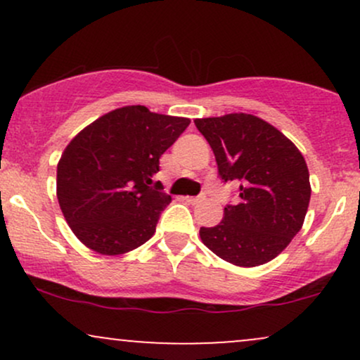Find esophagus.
Wrapping results in <instances>:
<instances>
[{
	"instance_id": "1",
	"label": "esophagus",
	"mask_w": 360,
	"mask_h": 360,
	"mask_svg": "<svg viewBox=\"0 0 360 360\" xmlns=\"http://www.w3.org/2000/svg\"><path fill=\"white\" fill-rule=\"evenodd\" d=\"M205 200V194H200V196H188L186 198V201L191 205H196V203H201V201Z\"/></svg>"
}]
</instances>
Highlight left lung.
<instances>
[{"instance_id":"1","label":"left lung","mask_w":360,"mask_h":360,"mask_svg":"<svg viewBox=\"0 0 360 360\" xmlns=\"http://www.w3.org/2000/svg\"><path fill=\"white\" fill-rule=\"evenodd\" d=\"M221 181L238 184V201L226 205L218 225L200 229L213 254L240 267L266 264L303 226L311 186L304 157L278 128L254 115L198 118Z\"/></svg>"}]
</instances>
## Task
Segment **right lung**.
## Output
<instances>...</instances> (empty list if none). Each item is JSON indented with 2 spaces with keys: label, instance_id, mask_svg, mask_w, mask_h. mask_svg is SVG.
Returning a JSON list of instances; mask_svg holds the SVG:
<instances>
[{
  "label": "right lung",
  "instance_id": "obj_1",
  "mask_svg": "<svg viewBox=\"0 0 360 360\" xmlns=\"http://www.w3.org/2000/svg\"><path fill=\"white\" fill-rule=\"evenodd\" d=\"M189 118L146 106H123L94 120L71 140L57 164V200L79 240L103 255L146 243L171 203L154 183L159 159Z\"/></svg>",
  "mask_w": 360,
  "mask_h": 360
}]
</instances>
